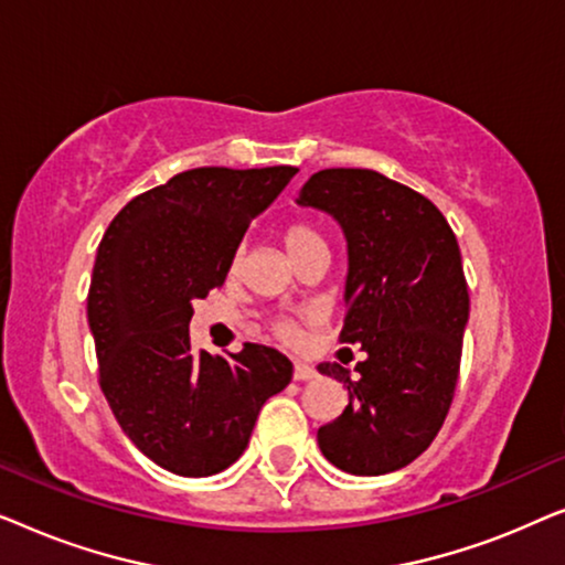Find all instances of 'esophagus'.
<instances>
[{"instance_id": "1", "label": "esophagus", "mask_w": 565, "mask_h": 565, "mask_svg": "<svg viewBox=\"0 0 565 565\" xmlns=\"http://www.w3.org/2000/svg\"><path fill=\"white\" fill-rule=\"evenodd\" d=\"M316 375L319 373H316V367L308 365V362H296V367H292V377H296V381H313Z\"/></svg>"}]
</instances>
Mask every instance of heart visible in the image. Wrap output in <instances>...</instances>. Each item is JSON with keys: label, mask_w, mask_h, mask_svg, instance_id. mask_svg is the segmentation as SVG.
Returning a JSON list of instances; mask_svg holds the SVG:
<instances>
[{"label": "heart", "mask_w": 565, "mask_h": 565, "mask_svg": "<svg viewBox=\"0 0 565 565\" xmlns=\"http://www.w3.org/2000/svg\"><path fill=\"white\" fill-rule=\"evenodd\" d=\"M282 242H285V246H288L290 257L296 262L303 259L308 252L327 246V238L321 236V231L308 221L285 223ZM242 257H244V252L236 249L234 257H231V269H238V265H242ZM311 319H313V313H285L273 323V329H275V334L282 339V342L292 344V342H298V337H300V323L311 321Z\"/></svg>", "instance_id": "b5f03b06"}]
</instances>
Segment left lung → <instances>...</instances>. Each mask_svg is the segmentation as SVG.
Listing matches in <instances>:
<instances>
[{"label": "left lung", "instance_id": "obj_1", "mask_svg": "<svg viewBox=\"0 0 565 565\" xmlns=\"http://www.w3.org/2000/svg\"><path fill=\"white\" fill-rule=\"evenodd\" d=\"M298 203L344 228L350 273L339 342L367 354L354 375L339 362L319 365L350 393L316 435L319 447L344 473H391L431 445L458 385L470 311L458 238L431 200L373 169H321Z\"/></svg>", "mask_w": 565, "mask_h": 565}]
</instances>
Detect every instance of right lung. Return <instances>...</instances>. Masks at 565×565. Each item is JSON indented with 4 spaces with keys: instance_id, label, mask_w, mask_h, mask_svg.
Returning <instances> with one entry per match:
<instances>
[{
    "instance_id": "obj_1",
    "label": "right lung",
    "mask_w": 565,
    "mask_h": 565,
    "mask_svg": "<svg viewBox=\"0 0 565 565\" xmlns=\"http://www.w3.org/2000/svg\"><path fill=\"white\" fill-rule=\"evenodd\" d=\"M296 172L188 169L130 200L97 246L87 316L99 388L130 443L177 476H213L242 458L259 408L292 377V362L265 344L228 358L192 350L190 319Z\"/></svg>"
}]
</instances>
